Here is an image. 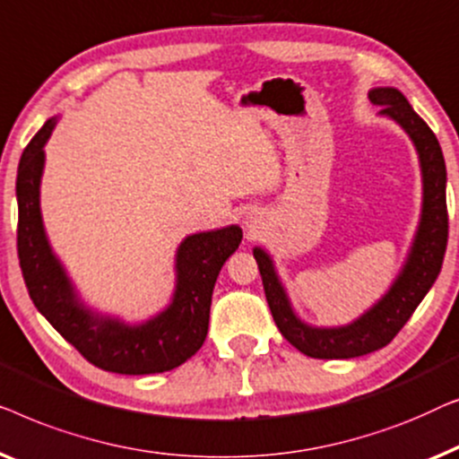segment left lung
<instances>
[{"instance_id":"1","label":"left lung","mask_w":459,"mask_h":459,"mask_svg":"<svg viewBox=\"0 0 459 459\" xmlns=\"http://www.w3.org/2000/svg\"><path fill=\"white\" fill-rule=\"evenodd\" d=\"M368 98L374 106H383L380 114L391 116L405 128V133L414 141L418 156H420L424 183L420 229H418L408 264H405L403 273L397 276L391 291L359 320L341 328H312L303 325L289 306L270 257L260 247L254 249V257L262 274L264 293H266L276 326L289 343L309 358L347 359L366 356V353L389 345L410 320V316L414 314V309L420 306L432 282L437 281L443 266L445 247H447L449 218L447 199H445L447 170H445L443 152L435 133L397 89H372Z\"/></svg>"}]
</instances>
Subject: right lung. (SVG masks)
Instances as JSON below:
<instances>
[{
    "instance_id": "1",
    "label": "right lung",
    "mask_w": 459,
    "mask_h": 459,
    "mask_svg": "<svg viewBox=\"0 0 459 459\" xmlns=\"http://www.w3.org/2000/svg\"><path fill=\"white\" fill-rule=\"evenodd\" d=\"M56 126L45 122L24 147L16 177L18 260L35 307L51 326L74 345L87 361L116 374H156L172 370L195 356L210 325L212 291L218 273L241 243L238 227L186 237L177 254V291L170 307L139 326L93 316L76 301L70 281L45 238L39 183L43 145Z\"/></svg>"
}]
</instances>
